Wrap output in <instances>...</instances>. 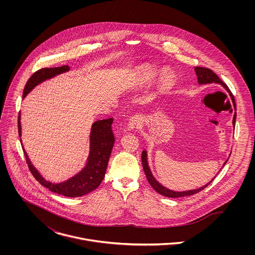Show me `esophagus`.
Segmentation results:
<instances>
[{
    "instance_id": "34e87169",
    "label": "esophagus",
    "mask_w": 255,
    "mask_h": 255,
    "mask_svg": "<svg viewBox=\"0 0 255 255\" xmlns=\"http://www.w3.org/2000/svg\"><path fill=\"white\" fill-rule=\"evenodd\" d=\"M140 124H141V118H140V116H138V115H134V116H132L131 118H129V121H128V127H129V128H130V129L136 128Z\"/></svg>"
}]
</instances>
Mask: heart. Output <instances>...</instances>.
Here are the masks:
<instances>
[{
  "label": "heart",
  "instance_id": "1",
  "mask_svg": "<svg viewBox=\"0 0 255 255\" xmlns=\"http://www.w3.org/2000/svg\"><path fill=\"white\" fill-rule=\"evenodd\" d=\"M157 73L158 72H157V70L154 67H152V66H145L139 72L140 79L142 81H149V80L153 79L157 75ZM161 80L166 85L170 84L172 82V74L168 73V72L163 73V75L161 77Z\"/></svg>",
  "mask_w": 255,
  "mask_h": 255
}]
</instances>
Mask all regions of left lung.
<instances>
[{"instance_id":"1","label":"left lung","mask_w":255,"mask_h":255,"mask_svg":"<svg viewBox=\"0 0 255 255\" xmlns=\"http://www.w3.org/2000/svg\"><path fill=\"white\" fill-rule=\"evenodd\" d=\"M194 71L196 73L197 75V79H198V83L199 84H205V83H220L221 85H223L226 90L229 92L232 100H233V104H234V107L235 110L236 109V102H235V98H234V95L233 93L231 92V90L229 89V87L227 86L226 83H224L220 78H219L218 75L215 73H213V71H211L210 69H207V68H202V67H195L194 68ZM236 118H237V112H235L234 114V119H233V125L235 127V124H236ZM228 161V160H227ZM227 161L224 163L223 166H225V164L227 163ZM141 162H142V167H143V170H144V173L146 175V179L148 182L151 184V186L160 194L164 195V196H167V197H173V198H177V197H182V196H188V195H192V194H195L199 191H201L202 189H204L208 184H210L212 181L215 179H212L211 182H208L207 184L203 185L202 187H199L197 189H192V190H187V191H174V190H171V189H168L166 187H164L162 184H160L159 182H157L155 180V178L152 176L151 174V171L149 169V166H148V163H147V154H146V151H142V154H141Z\"/></svg>"}]
</instances>
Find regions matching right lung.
<instances>
[{"label": "right lung", "instance_id": "obj_1", "mask_svg": "<svg viewBox=\"0 0 255 255\" xmlns=\"http://www.w3.org/2000/svg\"><path fill=\"white\" fill-rule=\"evenodd\" d=\"M70 70L69 66L58 68H44L38 70L27 80L22 98H24L36 85L42 81L52 78L57 74L66 73ZM113 118L97 121L92 125L90 133V154L85 168L72 179L60 183H53L44 180L31 164L26 152L23 149L27 166L38 182L51 191L67 197H78L97 188L103 181L108 166L111 151L115 142L112 131ZM18 134L21 135L20 113L18 114Z\"/></svg>", "mask_w": 255, "mask_h": 255}]
</instances>
